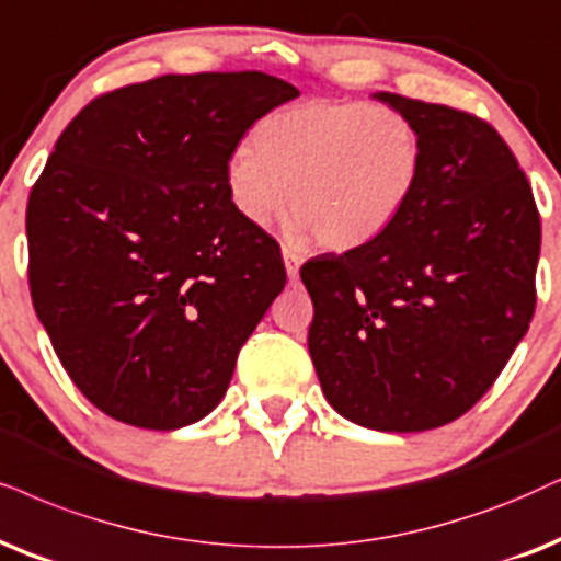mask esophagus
<instances>
[{
    "instance_id": "obj_1",
    "label": "esophagus",
    "mask_w": 561,
    "mask_h": 561,
    "mask_svg": "<svg viewBox=\"0 0 561 561\" xmlns=\"http://www.w3.org/2000/svg\"><path fill=\"white\" fill-rule=\"evenodd\" d=\"M282 256H285V268H287V276L289 282L297 279V274H300V264H302V256L297 251H293V248H282Z\"/></svg>"
}]
</instances>
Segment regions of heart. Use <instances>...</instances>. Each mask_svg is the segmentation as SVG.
<instances>
[{"instance_id": "heart-1", "label": "heart", "mask_w": 561, "mask_h": 561, "mask_svg": "<svg viewBox=\"0 0 561 561\" xmlns=\"http://www.w3.org/2000/svg\"><path fill=\"white\" fill-rule=\"evenodd\" d=\"M424 141L414 118L367 101H305L268 113L225 165L232 209L264 225L293 207L289 236L329 251L380 238L414 196Z\"/></svg>"}]
</instances>
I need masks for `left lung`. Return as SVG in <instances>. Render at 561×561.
<instances>
[{
	"mask_svg": "<svg viewBox=\"0 0 561 561\" xmlns=\"http://www.w3.org/2000/svg\"><path fill=\"white\" fill-rule=\"evenodd\" d=\"M375 98L420 126L422 181L380 238L302 264L308 350L339 414L422 432L463 416L526 336L541 217L492 124L396 92Z\"/></svg>",
	"mask_w": 561,
	"mask_h": 561,
	"instance_id": "left-lung-1",
	"label": "left lung"
}]
</instances>
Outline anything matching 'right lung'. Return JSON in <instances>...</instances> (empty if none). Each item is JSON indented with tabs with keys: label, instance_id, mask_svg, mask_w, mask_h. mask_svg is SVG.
<instances>
[{
	"label": "right lung",
	"instance_id": "add662e5",
	"mask_svg": "<svg viewBox=\"0 0 561 561\" xmlns=\"http://www.w3.org/2000/svg\"><path fill=\"white\" fill-rule=\"evenodd\" d=\"M297 95L264 72L165 75L103 92L56 139L27 196V285L103 414L179 430L222 401L287 282L279 243L232 209L225 165Z\"/></svg>",
	"mask_w": 561,
	"mask_h": 561
}]
</instances>
